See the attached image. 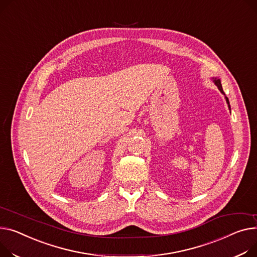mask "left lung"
Here are the masks:
<instances>
[{
    "instance_id": "obj_1",
    "label": "left lung",
    "mask_w": 257,
    "mask_h": 257,
    "mask_svg": "<svg viewBox=\"0 0 257 257\" xmlns=\"http://www.w3.org/2000/svg\"><path fill=\"white\" fill-rule=\"evenodd\" d=\"M213 79V82L217 85L218 87V89H219V91L222 93V94H224V92H223V89H222V85H221V80L218 78V77H213L212 78ZM225 95V94H224ZM225 100H226V102H227V104H228V108L230 109V105H229V101H228V98L225 96Z\"/></svg>"
}]
</instances>
